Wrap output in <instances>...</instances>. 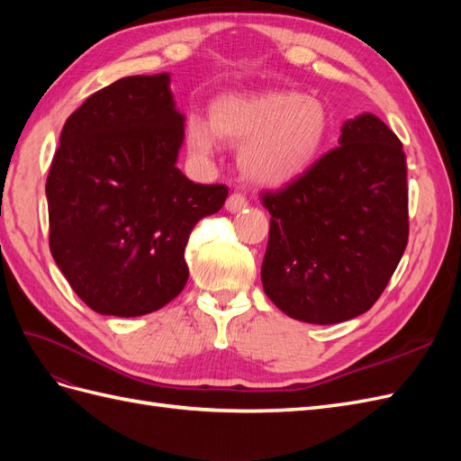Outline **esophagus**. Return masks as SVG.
I'll use <instances>...</instances> for the list:
<instances>
[{
  "instance_id": "1",
  "label": "esophagus",
  "mask_w": 461,
  "mask_h": 461,
  "mask_svg": "<svg viewBox=\"0 0 461 461\" xmlns=\"http://www.w3.org/2000/svg\"><path fill=\"white\" fill-rule=\"evenodd\" d=\"M225 207H227V212H230V213H239V212H242L244 207H248V200L242 196V194L234 192L227 198Z\"/></svg>"
}]
</instances>
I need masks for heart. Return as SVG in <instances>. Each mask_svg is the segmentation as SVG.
<instances>
[{
    "label": "heart",
    "mask_w": 461,
    "mask_h": 461,
    "mask_svg": "<svg viewBox=\"0 0 461 461\" xmlns=\"http://www.w3.org/2000/svg\"><path fill=\"white\" fill-rule=\"evenodd\" d=\"M330 131V115L317 97L298 92L221 95L209 119L190 113L185 144L192 158L209 159L222 142L242 144L239 163L261 186H285L317 161Z\"/></svg>",
    "instance_id": "1"
}]
</instances>
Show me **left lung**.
Listing matches in <instances>:
<instances>
[{
	"mask_svg": "<svg viewBox=\"0 0 461 461\" xmlns=\"http://www.w3.org/2000/svg\"><path fill=\"white\" fill-rule=\"evenodd\" d=\"M294 183L261 194L271 213L265 294L288 317L332 325L379 300L408 246L406 153L373 113Z\"/></svg>",
	"mask_w": 461,
	"mask_h": 461,
	"instance_id": "obj_1",
	"label": "left lung"
}]
</instances>
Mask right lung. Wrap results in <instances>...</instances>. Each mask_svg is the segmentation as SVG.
I'll return each mask as SVG.
<instances>
[{
    "label": "right lung",
    "instance_id": "1",
    "mask_svg": "<svg viewBox=\"0 0 461 461\" xmlns=\"http://www.w3.org/2000/svg\"><path fill=\"white\" fill-rule=\"evenodd\" d=\"M169 85V73L138 75L92 94L67 119L51 161V256L102 315H146L176 298L194 225L229 196L176 167L185 115Z\"/></svg>",
    "mask_w": 461,
    "mask_h": 461
}]
</instances>
